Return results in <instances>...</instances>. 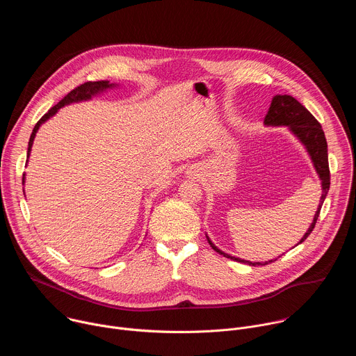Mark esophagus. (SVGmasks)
<instances>
[{"instance_id":"esophagus-1","label":"esophagus","mask_w":356,"mask_h":356,"mask_svg":"<svg viewBox=\"0 0 356 356\" xmlns=\"http://www.w3.org/2000/svg\"><path fill=\"white\" fill-rule=\"evenodd\" d=\"M186 175H187V177H190V179H195V177H198V172H197L195 169H190V170H187V172H186Z\"/></svg>"}]
</instances>
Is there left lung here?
Masks as SVG:
<instances>
[{"label":"left lung","mask_w":356,"mask_h":356,"mask_svg":"<svg viewBox=\"0 0 356 356\" xmlns=\"http://www.w3.org/2000/svg\"><path fill=\"white\" fill-rule=\"evenodd\" d=\"M264 124L266 127H286L289 129V132L304 146L306 149L307 155L310 156V161L313 163V168L318 176V179L321 180V198L318 202V207L317 211L314 214L313 222L310 224L309 229L306 231L301 236V239L294 245H300L301 242H304L307 239V236L312 234V231L314 229V225L317 222V218L320 216V210L323 207V202L327 197V193L330 190V168H328V147H327V139L324 135V131L320 125V122L310 114V111L302 107L298 101L291 97V95H275L272 99V104L270 108L265 117ZM206 238L209 241V243L211 245V248L218 252L220 255L249 265V266H259V265H268L276 259H270L266 262H250L246 259H241L238 257H232L229 253H225L224 250H221L218 246H216L213 243V241L210 239V236L206 234ZM293 246V248H294Z\"/></svg>","instance_id":"8db88e82"}]
</instances>
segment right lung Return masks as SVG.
<instances>
[{
	"label": "right lung",
	"mask_w": 356,
	"mask_h": 356,
	"mask_svg": "<svg viewBox=\"0 0 356 356\" xmlns=\"http://www.w3.org/2000/svg\"><path fill=\"white\" fill-rule=\"evenodd\" d=\"M120 84L117 83H110L108 80H101V81H87L81 86H79L77 88H74L73 91H70L62 101H59V103L50 108L39 121L38 124L35 125L32 134H31V138H29V143H28V161H29V156H31V150H32V145H33V140H35V136H36V132L39 131V128L42 127V124H44L47 120H50L52 117H55L60 108H63L65 106H70V104H74V103H83V101H90L92 97L95 95H99V94H104L106 91L108 90H113V88H117ZM28 161H26V165H28ZM22 184H25V175H24V179H22Z\"/></svg>",
	"instance_id": "add662e5"
}]
</instances>
